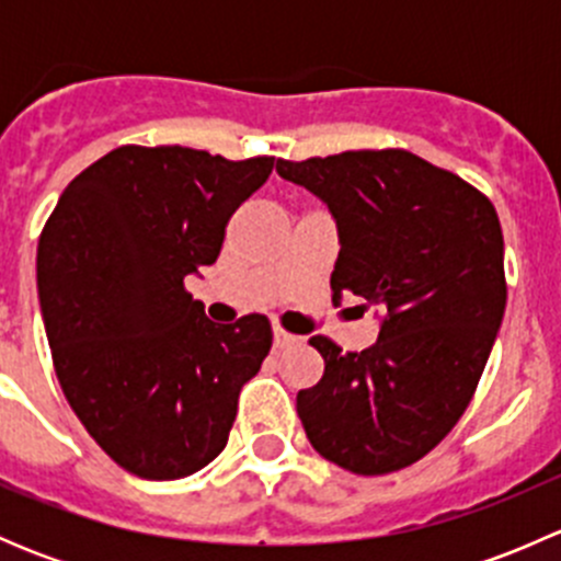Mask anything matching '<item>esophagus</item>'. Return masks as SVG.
<instances>
[{
  "label": "esophagus",
  "mask_w": 561,
  "mask_h": 561,
  "mask_svg": "<svg viewBox=\"0 0 561 561\" xmlns=\"http://www.w3.org/2000/svg\"><path fill=\"white\" fill-rule=\"evenodd\" d=\"M293 344H301V336H296V333L282 331V328H274V350L293 347Z\"/></svg>",
  "instance_id": "1"
}]
</instances>
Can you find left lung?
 <instances>
[{
	"mask_svg": "<svg viewBox=\"0 0 561 561\" xmlns=\"http://www.w3.org/2000/svg\"><path fill=\"white\" fill-rule=\"evenodd\" d=\"M339 228L333 301L380 307L371 347L309 344L322 380L298 390L312 448L355 474L404 469L437 448L467 410L507 304L505 241L485 195L401 149L276 160Z\"/></svg>",
	"mask_w": 561,
	"mask_h": 561,
	"instance_id": "1",
	"label": "left lung"
}]
</instances>
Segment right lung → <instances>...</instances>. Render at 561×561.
Wrapping results in <instances>:
<instances>
[{"mask_svg":"<svg viewBox=\"0 0 561 561\" xmlns=\"http://www.w3.org/2000/svg\"><path fill=\"white\" fill-rule=\"evenodd\" d=\"M274 157L122 146L67 184L37 244L56 377L118 467L179 480L225 450L241 388L271 350L263 314L219 325L184 290L217 263L236 208Z\"/></svg>","mask_w":561,"mask_h":561,"instance_id":"obj_1","label":"right lung"}]
</instances>
